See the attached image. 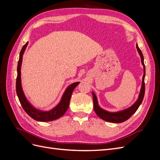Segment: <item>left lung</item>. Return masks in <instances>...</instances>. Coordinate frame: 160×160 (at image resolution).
I'll return each instance as SVG.
<instances>
[{
    "label": "left lung",
    "instance_id": "1",
    "mask_svg": "<svg viewBox=\"0 0 160 160\" xmlns=\"http://www.w3.org/2000/svg\"><path fill=\"white\" fill-rule=\"evenodd\" d=\"M136 48L139 52V55L140 57H141L142 64L143 67V75L142 77V83L141 89H140L138 98L137 101H135L132 106H130L129 108L127 109H125L118 111H115V112H111V111H106L99 107L97 97L94 93V92L92 91L93 100V108L95 110V112L101 119H102L104 121H106V122L115 123H122L125 122V121L128 120L131 116H132L135 111L138 110L139 105L142 103V101L143 99V97L145 94L144 79H145V76H146V68H145V65H144V62H143L144 59H143V54L141 50L139 49L138 44H136Z\"/></svg>",
    "mask_w": 160,
    "mask_h": 160
}]
</instances>
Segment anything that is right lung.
<instances>
[{
  "mask_svg": "<svg viewBox=\"0 0 160 160\" xmlns=\"http://www.w3.org/2000/svg\"><path fill=\"white\" fill-rule=\"evenodd\" d=\"M28 42L24 45L19 55V60L17 66V77L16 81V91L19 101L25 112L30 116L31 118L38 122H51L62 117L67 111L69 106V102L72 91L79 84L80 82H75L67 87L63 95H62L61 101L54 108L49 111H42L38 109L28 101L24 93L21 85V65L22 61V56L26 48L28 45Z\"/></svg>",
  "mask_w": 160,
  "mask_h": 160,
  "instance_id": "add662e5",
  "label": "right lung"
}]
</instances>
